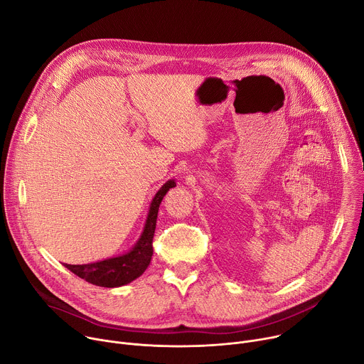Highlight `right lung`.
Wrapping results in <instances>:
<instances>
[{
	"label": "right lung",
	"mask_w": 364,
	"mask_h": 364,
	"mask_svg": "<svg viewBox=\"0 0 364 364\" xmlns=\"http://www.w3.org/2000/svg\"><path fill=\"white\" fill-rule=\"evenodd\" d=\"M176 187L174 180H168L152 198L149 205V212L146 216V222L144 226V232L135 246L119 256L105 259V261H99L86 265H68L65 267L72 271L79 278L87 281L89 284L105 287V288H115L122 287L144 274L148 268L151 257H152V239L155 232V225H157V216L160 204L170 188Z\"/></svg>",
	"instance_id": "right-lung-1"
}]
</instances>
